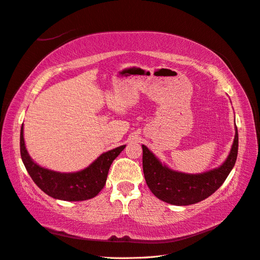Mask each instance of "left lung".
<instances>
[{
  "label": "left lung",
  "instance_id": "left-lung-1",
  "mask_svg": "<svg viewBox=\"0 0 260 260\" xmlns=\"http://www.w3.org/2000/svg\"><path fill=\"white\" fill-rule=\"evenodd\" d=\"M143 147V170L146 183L159 200L174 205H190L206 198L221 187L236 162L238 151V133L235 125V137L225 161L217 168L202 174H185L169 168L152 152Z\"/></svg>",
  "mask_w": 260,
  "mask_h": 260
}]
</instances>
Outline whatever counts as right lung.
<instances>
[{
	"label": "right lung",
	"instance_id": "1",
	"mask_svg": "<svg viewBox=\"0 0 260 260\" xmlns=\"http://www.w3.org/2000/svg\"><path fill=\"white\" fill-rule=\"evenodd\" d=\"M126 145L103 152L88 167L76 172H59L37 165L29 156L21 128V156L28 175L37 187L49 197L62 201H84L99 194L106 182L113 160Z\"/></svg>",
	"mask_w": 260,
	"mask_h": 260
}]
</instances>
